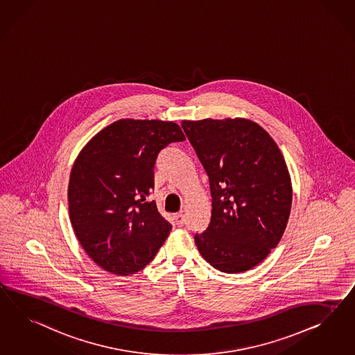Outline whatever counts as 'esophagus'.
Instances as JSON below:
<instances>
[{
    "instance_id": "obj_1",
    "label": "esophagus",
    "mask_w": 355,
    "mask_h": 355,
    "mask_svg": "<svg viewBox=\"0 0 355 355\" xmlns=\"http://www.w3.org/2000/svg\"><path fill=\"white\" fill-rule=\"evenodd\" d=\"M174 220H175V223H177L178 226H183V225H184V214H183L182 211L174 214Z\"/></svg>"
}]
</instances>
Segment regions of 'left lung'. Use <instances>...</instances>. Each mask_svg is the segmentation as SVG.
<instances>
[{"instance_id": "8db88e82", "label": "left lung", "mask_w": 355, "mask_h": 355, "mask_svg": "<svg viewBox=\"0 0 355 355\" xmlns=\"http://www.w3.org/2000/svg\"><path fill=\"white\" fill-rule=\"evenodd\" d=\"M209 177L211 218L195 243L211 266L243 272L266 259L282 239L292 183L277 144L245 119L182 121Z\"/></svg>"}]
</instances>
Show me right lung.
<instances>
[{"label":"right lung","instance_id":"right-lung-1","mask_svg":"<svg viewBox=\"0 0 355 355\" xmlns=\"http://www.w3.org/2000/svg\"><path fill=\"white\" fill-rule=\"evenodd\" d=\"M181 128L159 120H119L78 153L68 184L77 239L98 266L116 275L146 268L172 225L147 202L153 168L168 144L184 141Z\"/></svg>","mask_w":355,"mask_h":355}]
</instances>
